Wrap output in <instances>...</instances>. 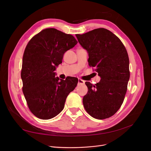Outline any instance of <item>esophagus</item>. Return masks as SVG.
<instances>
[{"mask_svg":"<svg viewBox=\"0 0 151 151\" xmlns=\"http://www.w3.org/2000/svg\"><path fill=\"white\" fill-rule=\"evenodd\" d=\"M84 83H85L84 81L82 80V79H78V84H84Z\"/></svg>","mask_w":151,"mask_h":151,"instance_id":"esophagus-1","label":"esophagus"}]
</instances>
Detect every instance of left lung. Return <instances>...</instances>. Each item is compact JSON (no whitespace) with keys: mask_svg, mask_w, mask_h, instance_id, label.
<instances>
[{"mask_svg":"<svg viewBox=\"0 0 151 151\" xmlns=\"http://www.w3.org/2000/svg\"><path fill=\"white\" fill-rule=\"evenodd\" d=\"M88 53V62L101 78L93 85L86 82L88 91L83 97L84 108L99 120L113 116L124 100L130 78L129 58L120 40L104 28L76 35Z\"/></svg>","mask_w":151,"mask_h":151,"instance_id":"obj_1","label":"left lung"}]
</instances>
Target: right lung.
I'll return each mask as SVG.
<instances>
[{
  "label": "right lung",
  "instance_id": "add662e5",
  "mask_svg": "<svg viewBox=\"0 0 151 151\" xmlns=\"http://www.w3.org/2000/svg\"><path fill=\"white\" fill-rule=\"evenodd\" d=\"M77 43L72 35L47 28L27 45L21 74L22 91L30 111L40 119H51L58 115L67 96L78 83L76 77L60 79L55 72L64 53Z\"/></svg>",
  "mask_w": 151,
  "mask_h": 151
}]
</instances>
